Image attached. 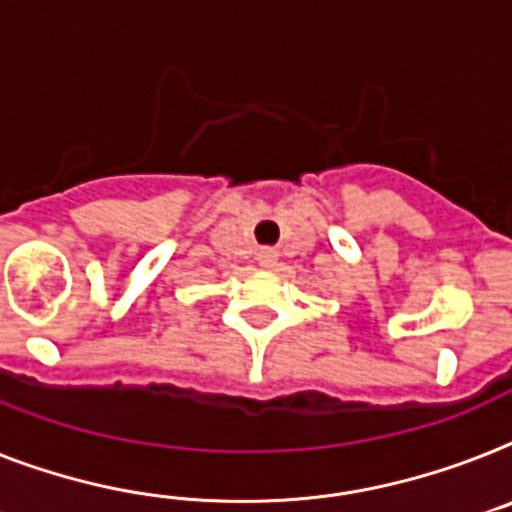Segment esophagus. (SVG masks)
Segmentation results:
<instances>
[{
  "label": "esophagus",
  "mask_w": 512,
  "mask_h": 512,
  "mask_svg": "<svg viewBox=\"0 0 512 512\" xmlns=\"http://www.w3.org/2000/svg\"><path fill=\"white\" fill-rule=\"evenodd\" d=\"M256 259H259V266H264V269H274L277 266V251L274 248H261Z\"/></svg>",
  "instance_id": "34e87169"
}]
</instances>
